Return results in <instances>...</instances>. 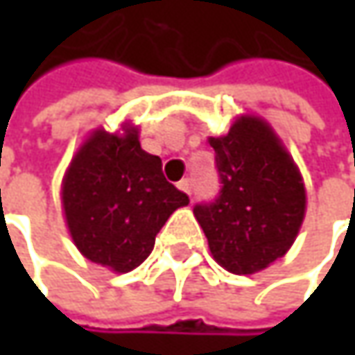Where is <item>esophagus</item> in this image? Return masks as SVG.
Returning a JSON list of instances; mask_svg holds the SVG:
<instances>
[{
  "label": "esophagus",
  "instance_id": "esophagus-1",
  "mask_svg": "<svg viewBox=\"0 0 355 355\" xmlns=\"http://www.w3.org/2000/svg\"><path fill=\"white\" fill-rule=\"evenodd\" d=\"M178 187H180L182 191H185V193H187V196L191 198V182H189V180H182Z\"/></svg>",
  "mask_w": 355,
  "mask_h": 355
}]
</instances>
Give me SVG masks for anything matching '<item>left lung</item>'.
I'll return each mask as SVG.
<instances>
[{
  "instance_id": "obj_1",
  "label": "left lung",
  "mask_w": 355,
  "mask_h": 355,
  "mask_svg": "<svg viewBox=\"0 0 355 355\" xmlns=\"http://www.w3.org/2000/svg\"><path fill=\"white\" fill-rule=\"evenodd\" d=\"M215 150L219 193L196 203L213 259L235 275H252L291 249L304 219L306 191L293 157L265 120L243 116Z\"/></svg>"
}]
</instances>
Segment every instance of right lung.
<instances>
[{
	"label": "right lung",
	"instance_id": "right-lung-1",
	"mask_svg": "<svg viewBox=\"0 0 355 355\" xmlns=\"http://www.w3.org/2000/svg\"><path fill=\"white\" fill-rule=\"evenodd\" d=\"M187 203L164 178L162 159L140 148L136 128L124 136L96 130L62 180L64 217L78 251L116 272L142 265L159 229Z\"/></svg>",
	"mask_w": 355,
	"mask_h": 355
}]
</instances>
